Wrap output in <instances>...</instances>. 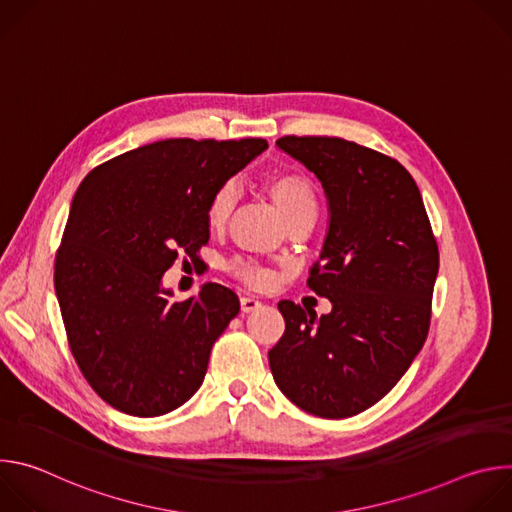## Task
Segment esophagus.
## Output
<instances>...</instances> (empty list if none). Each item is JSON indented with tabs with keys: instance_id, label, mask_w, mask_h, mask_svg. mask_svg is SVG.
<instances>
[{
	"instance_id": "obj_1",
	"label": "esophagus",
	"mask_w": 512,
	"mask_h": 512,
	"mask_svg": "<svg viewBox=\"0 0 512 512\" xmlns=\"http://www.w3.org/2000/svg\"><path fill=\"white\" fill-rule=\"evenodd\" d=\"M263 304L257 300V298H251V296H243L241 298V310L245 312V314H251V312H255V310H259Z\"/></svg>"
}]
</instances>
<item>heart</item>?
<instances>
[{
	"instance_id": "b5f03b06",
	"label": "heart",
	"mask_w": 512,
	"mask_h": 512,
	"mask_svg": "<svg viewBox=\"0 0 512 512\" xmlns=\"http://www.w3.org/2000/svg\"><path fill=\"white\" fill-rule=\"evenodd\" d=\"M263 188L269 194V198L275 202V206L283 212L289 227L300 225V223L314 225L318 216V192L310 178L298 172H275L265 178ZM233 208H235L233 186L225 184L221 188H216L206 202V210H204L206 225L212 231H221L227 225ZM231 273L239 281L251 287H265L271 281L269 271L247 261L231 263Z\"/></svg>"
}]
</instances>
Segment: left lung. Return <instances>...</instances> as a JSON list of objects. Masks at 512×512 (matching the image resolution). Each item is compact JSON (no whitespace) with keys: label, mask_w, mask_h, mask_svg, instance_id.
Returning <instances> with one entry per match:
<instances>
[{"label":"left lung","mask_w":512,"mask_h":512,"mask_svg":"<svg viewBox=\"0 0 512 512\" xmlns=\"http://www.w3.org/2000/svg\"><path fill=\"white\" fill-rule=\"evenodd\" d=\"M328 198L330 225L308 287L332 312L281 300L285 332L269 350L279 391L300 409L344 419L381 401L421 350L440 251L411 174L342 137L285 135Z\"/></svg>","instance_id":"1"}]
</instances>
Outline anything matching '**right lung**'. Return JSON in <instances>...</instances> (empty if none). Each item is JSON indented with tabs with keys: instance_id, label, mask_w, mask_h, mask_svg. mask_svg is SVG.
Wrapping results in <instances>:
<instances>
[{
	"instance_id": "right-lung-1",
	"label": "right lung",
	"mask_w": 512,
	"mask_h": 512,
	"mask_svg": "<svg viewBox=\"0 0 512 512\" xmlns=\"http://www.w3.org/2000/svg\"><path fill=\"white\" fill-rule=\"evenodd\" d=\"M267 141L164 139L87 174L54 261L68 346L93 391L117 411L158 417L202 385L212 344L239 314L233 289L202 285L170 302L174 261L208 243L206 202Z\"/></svg>"
}]
</instances>
